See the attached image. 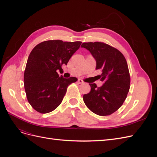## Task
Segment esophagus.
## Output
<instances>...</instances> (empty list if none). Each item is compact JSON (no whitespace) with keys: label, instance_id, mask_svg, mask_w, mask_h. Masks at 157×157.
<instances>
[{"label":"esophagus","instance_id":"esophagus-1","mask_svg":"<svg viewBox=\"0 0 157 157\" xmlns=\"http://www.w3.org/2000/svg\"><path fill=\"white\" fill-rule=\"evenodd\" d=\"M77 82H78V84H83V83H84L83 80H81V79H78Z\"/></svg>","mask_w":157,"mask_h":157}]
</instances>
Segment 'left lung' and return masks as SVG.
Returning <instances> with one entry per match:
<instances>
[{
	"mask_svg": "<svg viewBox=\"0 0 157 157\" xmlns=\"http://www.w3.org/2000/svg\"><path fill=\"white\" fill-rule=\"evenodd\" d=\"M81 47L96 59V69L101 71L103 82L99 88L95 83L89 84L91 90L83 96L84 102L96 115H111L122 106L129 92L130 77L126 60L120 51L103 42H84Z\"/></svg>",
	"mask_w": 157,
	"mask_h": 157,
	"instance_id": "1",
	"label": "left lung"
}]
</instances>
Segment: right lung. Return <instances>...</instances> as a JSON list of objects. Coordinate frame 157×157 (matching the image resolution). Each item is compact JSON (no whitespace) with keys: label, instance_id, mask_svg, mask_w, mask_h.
I'll list each match as a JSON object with an SVG mask.
<instances>
[{"label":"right lung","instance_id":"obj_1","mask_svg":"<svg viewBox=\"0 0 157 157\" xmlns=\"http://www.w3.org/2000/svg\"><path fill=\"white\" fill-rule=\"evenodd\" d=\"M82 42L47 40L37 44L28 58L24 73L27 100L40 113L54 111L62 101L69 84L78 80L65 78L57 71L63 70Z\"/></svg>","mask_w":157,"mask_h":157}]
</instances>
